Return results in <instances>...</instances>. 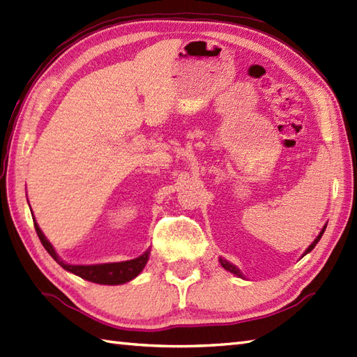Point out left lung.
<instances>
[{
    "instance_id": "8db88e82",
    "label": "left lung",
    "mask_w": 357,
    "mask_h": 357,
    "mask_svg": "<svg viewBox=\"0 0 357 357\" xmlns=\"http://www.w3.org/2000/svg\"><path fill=\"white\" fill-rule=\"evenodd\" d=\"M326 227L327 226H324L322 227V231L319 232V235L318 236H316V238H314V241L310 244V245H308V248H307V250L304 252V255H307V253L308 252H312L313 250V248H314V245L316 244H318V241L321 240V236H322V234H324V231H326ZM303 255V257H304ZM220 264L221 266H223L225 268H226V271H229V272H231V273H234V275H236V276H240V278H244V276H243V273L240 272V268L238 267H236V266H234V264H231V263H229V261H226V259H223V258H220Z\"/></svg>"
}]
</instances>
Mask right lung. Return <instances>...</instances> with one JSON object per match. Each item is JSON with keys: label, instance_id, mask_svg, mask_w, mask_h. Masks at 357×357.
Instances as JSON below:
<instances>
[{"label": "right lung", "instance_id": "obj_1", "mask_svg": "<svg viewBox=\"0 0 357 357\" xmlns=\"http://www.w3.org/2000/svg\"><path fill=\"white\" fill-rule=\"evenodd\" d=\"M35 229L36 234L41 240L43 245L45 248V250L50 253V257L56 261V263L64 267L67 272L75 273L81 278L96 282V284H105V286H117V284H125L131 280L136 278V276L144 271V267L148 263L149 258V249L142 253L140 257L130 259V261H121V263H105V264H93V266H77V264H67L62 261L56 250L53 249V245L50 244V241L45 238V235L43 234L41 229H39L38 223L35 221Z\"/></svg>", "mask_w": 357, "mask_h": 357}]
</instances>
